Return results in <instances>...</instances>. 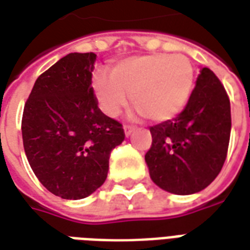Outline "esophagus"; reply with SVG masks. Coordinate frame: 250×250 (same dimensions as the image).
<instances>
[{
	"label": "esophagus",
	"instance_id": "34e87169",
	"mask_svg": "<svg viewBox=\"0 0 250 250\" xmlns=\"http://www.w3.org/2000/svg\"><path fill=\"white\" fill-rule=\"evenodd\" d=\"M123 130H125V138H128V136H131V134L134 132V128H132V127H130V125H125V127H123Z\"/></svg>",
	"mask_w": 250,
	"mask_h": 250
}]
</instances>
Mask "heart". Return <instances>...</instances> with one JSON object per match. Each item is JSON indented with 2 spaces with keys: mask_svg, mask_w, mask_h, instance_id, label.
<instances>
[{
  "mask_svg": "<svg viewBox=\"0 0 250 250\" xmlns=\"http://www.w3.org/2000/svg\"><path fill=\"white\" fill-rule=\"evenodd\" d=\"M195 68L184 55L149 54L122 61L111 75L97 74L92 90L101 110L115 118L131 103L151 122H166L179 115L191 98Z\"/></svg>",
  "mask_w": 250,
  "mask_h": 250,
  "instance_id": "heart-1",
  "label": "heart"
}]
</instances>
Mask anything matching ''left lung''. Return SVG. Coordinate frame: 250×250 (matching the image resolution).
I'll return each mask as SVG.
<instances>
[{"label":"left lung","mask_w":250,"mask_h":250,"mask_svg":"<svg viewBox=\"0 0 250 250\" xmlns=\"http://www.w3.org/2000/svg\"><path fill=\"white\" fill-rule=\"evenodd\" d=\"M230 103L219 78L201 67L186 108L149 128L146 163L152 182L175 195L203 191L219 175L230 138Z\"/></svg>","instance_id":"8db88e82"}]
</instances>
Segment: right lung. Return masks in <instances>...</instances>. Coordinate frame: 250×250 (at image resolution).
<instances>
[{"label":"right lung","instance_id":"1","mask_svg":"<svg viewBox=\"0 0 250 250\" xmlns=\"http://www.w3.org/2000/svg\"><path fill=\"white\" fill-rule=\"evenodd\" d=\"M97 55L70 53L33 86L22 116L27 162L47 191L81 200L106 182L110 153L125 140L98 107L91 87Z\"/></svg>","mask_w":250,"mask_h":250}]
</instances>
